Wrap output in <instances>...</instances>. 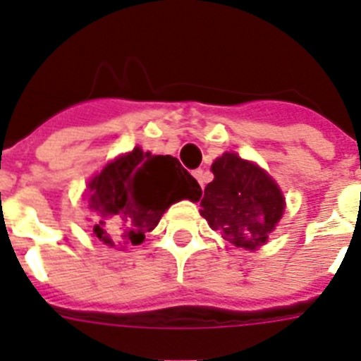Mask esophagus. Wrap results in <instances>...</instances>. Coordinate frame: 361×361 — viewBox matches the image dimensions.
Masks as SVG:
<instances>
[{
    "label": "esophagus",
    "mask_w": 361,
    "mask_h": 361,
    "mask_svg": "<svg viewBox=\"0 0 361 361\" xmlns=\"http://www.w3.org/2000/svg\"><path fill=\"white\" fill-rule=\"evenodd\" d=\"M192 176L198 180V183L202 185V189H203V185H205V172H203V169H196V171L192 172Z\"/></svg>",
    "instance_id": "34e87169"
}]
</instances>
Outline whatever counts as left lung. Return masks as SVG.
Segmentation results:
<instances>
[{"label":"left lung","mask_w":361,"mask_h":361,"mask_svg":"<svg viewBox=\"0 0 361 361\" xmlns=\"http://www.w3.org/2000/svg\"><path fill=\"white\" fill-rule=\"evenodd\" d=\"M214 180L205 187L202 216L236 247L256 249L267 241L283 214V196L267 172L234 152L212 163Z\"/></svg>","instance_id":"8db88e82"}]
</instances>
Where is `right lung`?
<instances>
[{
	"label": "right lung",
	"instance_id": "obj_1",
	"mask_svg": "<svg viewBox=\"0 0 361 361\" xmlns=\"http://www.w3.org/2000/svg\"><path fill=\"white\" fill-rule=\"evenodd\" d=\"M200 196L202 187L176 158L134 149L90 181L87 202L96 236L116 247L140 245L172 203Z\"/></svg>",
	"mask_w": 361,
	"mask_h": 361
}]
</instances>
